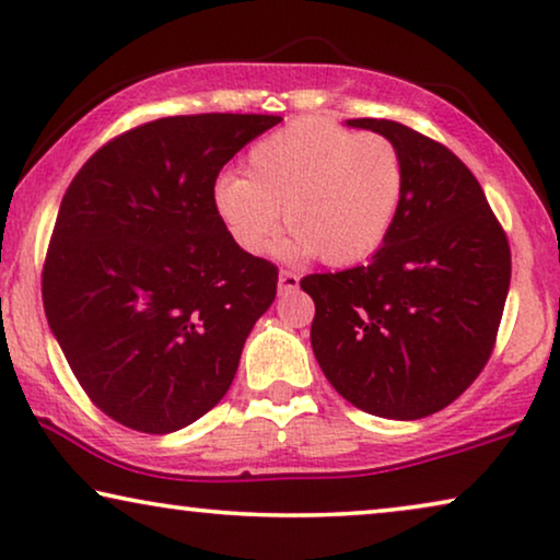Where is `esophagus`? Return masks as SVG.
I'll return each mask as SVG.
<instances>
[{"instance_id":"34e87169","label":"esophagus","mask_w":560,"mask_h":560,"mask_svg":"<svg viewBox=\"0 0 560 560\" xmlns=\"http://www.w3.org/2000/svg\"><path fill=\"white\" fill-rule=\"evenodd\" d=\"M298 285H301V278H298L295 272H288V270L280 272V280H278L280 293H290V290H295Z\"/></svg>"}]
</instances>
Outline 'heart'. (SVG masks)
<instances>
[{
	"label": "heart",
	"mask_w": 560,
	"mask_h": 560,
	"mask_svg": "<svg viewBox=\"0 0 560 560\" xmlns=\"http://www.w3.org/2000/svg\"><path fill=\"white\" fill-rule=\"evenodd\" d=\"M405 196V160L393 140L303 117L267 135L244 160V178L213 183V211L234 244L249 255L278 244L288 262L320 257L331 267L357 265L387 240Z\"/></svg>",
	"instance_id": "1"
}]
</instances>
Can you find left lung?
Masks as SVG:
<instances>
[{"mask_svg":"<svg viewBox=\"0 0 560 560\" xmlns=\"http://www.w3.org/2000/svg\"><path fill=\"white\" fill-rule=\"evenodd\" d=\"M393 140L405 196L366 265L308 275L311 347L354 408L393 420L433 416L492 354L510 290V244L469 167L441 142L389 119H349Z\"/></svg>","mask_w":560,"mask_h":560,"instance_id":"1","label":"left lung"}]
</instances>
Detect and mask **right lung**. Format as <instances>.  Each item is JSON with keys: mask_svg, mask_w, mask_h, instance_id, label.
Listing matches in <instances>:
<instances>
[{"mask_svg": "<svg viewBox=\"0 0 560 560\" xmlns=\"http://www.w3.org/2000/svg\"><path fill=\"white\" fill-rule=\"evenodd\" d=\"M280 117H165L114 137L68 186L43 267L48 326L96 408L142 433L206 416L278 293L213 211L221 167Z\"/></svg>", "mask_w": 560, "mask_h": 560, "instance_id": "1", "label": "right lung"}]
</instances>
